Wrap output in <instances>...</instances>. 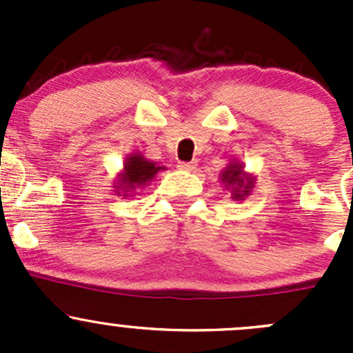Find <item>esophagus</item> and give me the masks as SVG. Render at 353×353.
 Wrapping results in <instances>:
<instances>
[{
	"label": "esophagus",
	"mask_w": 353,
	"mask_h": 353,
	"mask_svg": "<svg viewBox=\"0 0 353 353\" xmlns=\"http://www.w3.org/2000/svg\"><path fill=\"white\" fill-rule=\"evenodd\" d=\"M179 169L184 172H193L196 169V162H179Z\"/></svg>",
	"instance_id": "obj_1"
}]
</instances>
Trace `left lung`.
<instances>
[{
    "label": "left lung",
    "instance_id": "obj_1",
    "mask_svg": "<svg viewBox=\"0 0 353 353\" xmlns=\"http://www.w3.org/2000/svg\"><path fill=\"white\" fill-rule=\"evenodd\" d=\"M220 181L223 183L225 190L230 191V198L234 201H241V199L249 196L256 184V177L245 172L243 163L236 159L230 160L227 167L220 170Z\"/></svg>",
    "mask_w": 353,
    "mask_h": 353
}]
</instances>
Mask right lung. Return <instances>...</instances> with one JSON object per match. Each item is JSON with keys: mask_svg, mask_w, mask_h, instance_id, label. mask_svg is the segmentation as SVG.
I'll use <instances>...</instances> for the list:
<instances>
[{"mask_svg": "<svg viewBox=\"0 0 353 353\" xmlns=\"http://www.w3.org/2000/svg\"><path fill=\"white\" fill-rule=\"evenodd\" d=\"M160 170H165V167L145 159L138 152L137 154H130L124 160L123 170L117 172L114 191H116L117 196H134L138 190H143L147 184H150V181Z\"/></svg>", "mask_w": 353, "mask_h": 353, "instance_id": "obj_1", "label": "right lung"}]
</instances>
